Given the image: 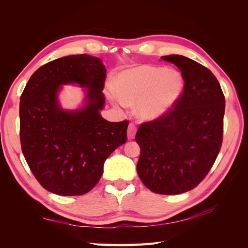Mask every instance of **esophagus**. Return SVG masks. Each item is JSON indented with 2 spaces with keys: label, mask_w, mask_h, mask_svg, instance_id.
Segmentation results:
<instances>
[{
  "label": "esophagus",
  "mask_w": 248,
  "mask_h": 248,
  "mask_svg": "<svg viewBox=\"0 0 248 248\" xmlns=\"http://www.w3.org/2000/svg\"><path fill=\"white\" fill-rule=\"evenodd\" d=\"M136 133V125L134 124L131 123L128 127V139L129 140H133Z\"/></svg>",
  "instance_id": "1"
}]
</instances>
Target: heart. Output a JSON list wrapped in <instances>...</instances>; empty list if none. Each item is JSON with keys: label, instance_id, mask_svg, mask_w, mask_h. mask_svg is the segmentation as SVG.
Here are the masks:
<instances>
[{"label": "heart", "instance_id": "heart-1", "mask_svg": "<svg viewBox=\"0 0 248 248\" xmlns=\"http://www.w3.org/2000/svg\"><path fill=\"white\" fill-rule=\"evenodd\" d=\"M115 86L108 87V96L115 103L135 104L140 119L155 120L176 104L184 89V78L176 69L141 65L120 72Z\"/></svg>", "mask_w": 248, "mask_h": 248}]
</instances>
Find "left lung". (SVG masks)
<instances>
[{
	"label": "left lung",
	"mask_w": 248,
	"mask_h": 248,
	"mask_svg": "<svg viewBox=\"0 0 248 248\" xmlns=\"http://www.w3.org/2000/svg\"><path fill=\"white\" fill-rule=\"evenodd\" d=\"M181 70L184 89L162 117L141 124L138 173L150 191L177 195L196 187L223 143L225 96L207 67L182 55L162 56Z\"/></svg>",
	"instance_id": "obj_1"
}]
</instances>
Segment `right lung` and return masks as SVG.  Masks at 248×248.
Masks as SVG:
<instances>
[{"label":"right lung","mask_w":248,"mask_h":248,"mask_svg":"<svg viewBox=\"0 0 248 248\" xmlns=\"http://www.w3.org/2000/svg\"><path fill=\"white\" fill-rule=\"evenodd\" d=\"M107 70L97 57L70 55L38 68L20 98V141L31 171L46 191L61 196L83 195L96 186L104 161L127 141L129 121L110 123L104 104ZM88 87V105L65 112L57 103L62 83Z\"/></svg>","instance_id":"right-lung-1"}]
</instances>
